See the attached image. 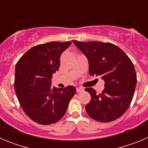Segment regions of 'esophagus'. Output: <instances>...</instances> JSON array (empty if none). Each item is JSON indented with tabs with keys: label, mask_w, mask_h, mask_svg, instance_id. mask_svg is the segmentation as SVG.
<instances>
[{
	"label": "esophagus",
	"mask_w": 148,
	"mask_h": 148,
	"mask_svg": "<svg viewBox=\"0 0 148 148\" xmlns=\"http://www.w3.org/2000/svg\"><path fill=\"white\" fill-rule=\"evenodd\" d=\"M76 91L77 92H82V91H84V88L83 87H76Z\"/></svg>",
	"instance_id": "1"
}]
</instances>
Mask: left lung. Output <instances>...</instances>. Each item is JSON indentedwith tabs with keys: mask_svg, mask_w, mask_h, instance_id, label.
Wrapping results in <instances>:
<instances>
[{
	"mask_svg": "<svg viewBox=\"0 0 148 148\" xmlns=\"http://www.w3.org/2000/svg\"><path fill=\"white\" fill-rule=\"evenodd\" d=\"M73 42L87 57L90 75H101L104 81L101 93H96L92 87L85 89L91 95L85 107L87 114L100 122L117 119L128 109L135 92L137 79L133 64L122 49L111 43Z\"/></svg>",
	"mask_w": 148,
	"mask_h": 148,
	"instance_id": "obj_1",
	"label": "left lung"
}]
</instances>
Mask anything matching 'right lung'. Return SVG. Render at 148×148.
Returning <instances> with one entry per match:
<instances>
[{
  "instance_id": "obj_1",
  "label": "right lung",
  "mask_w": 148,
  "mask_h": 148,
  "mask_svg": "<svg viewBox=\"0 0 148 148\" xmlns=\"http://www.w3.org/2000/svg\"><path fill=\"white\" fill-rule=\"evenodd\" d=\"M71 41L46 43L33 47L15 66V90L24 113L40 125H50L62 118L70 99L75 94L73 86L52 87V76L58 70L61 53Z\"/></svg>"
}]
</instances>
